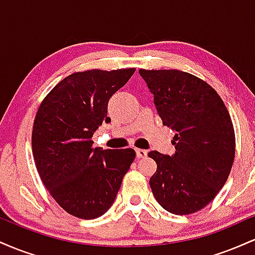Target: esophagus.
Instances as JSON below:
<instances>
[{"mask_svg":"<svg viewBox=\"0 0 255 255\" xmlns=\"http://www.w3.org/2000/svg\"><path fill=\"white\" fill-rule=\"evenodd\" d=\"M135 152H136V157L137 158H144V157L147 156V151L142 150V148H136Z\"/></svg>","mask_w":255,"mask_h":255,"instance_id":"obj_1","label":"esophagus"}]
</instances>
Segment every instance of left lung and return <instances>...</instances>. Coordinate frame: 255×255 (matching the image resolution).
Segmentation results:
<instances>
[{"instance_id": "1", "label": "left lung", "mask_w": 255, "mask_h": 255, "mask_svg": "<svg viewBox=\"0 0 255 255\" xmlns=\"http://www.w3.org/2000/svg\"><path fill=\"white\" fill-rule=\"evenodd\" d=\"M163 125L175 130L174 156L158 151L150 178L156 200L174 215H191L213 200L235 158V131L227 107L212 86L177 69H140Z\"/></svg>"}]
</instances>
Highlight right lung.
Returning a JSON list of instances; mask_svg holds the SVG:
<instances>
[{
	"mask_svg": "<svg viewBox=\"0 0 255 255\" xmlns=\"http://www.w3.org/2000/svg\"><path fill=\"white\" fill-rule=\"evenodd\" d=\"M134 72H75L61 80L38 108L32 129L37 171L55 201L74 217L104 215L135 158L133 148L92 147L96 129L111 121L108 102Z\"/></svg>",
	"mask_w": 255,
	"mask_h": 255,
	"instance_id": "1",
	"label": "right lung"
}]
</instances>
